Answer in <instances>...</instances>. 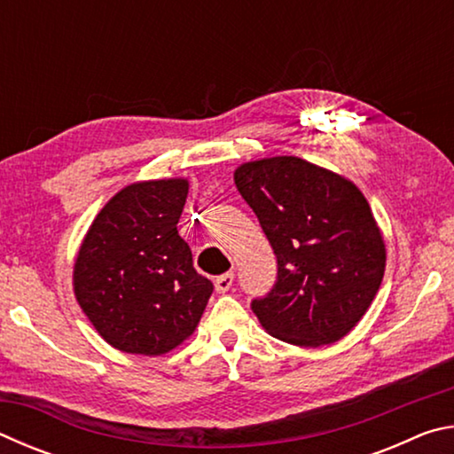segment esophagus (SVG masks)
<instances>
[{
    "instance_id": "esophagus-1",
    "label": "esophagus",
    "mask_w": 454,
    "mask_h": 454,
    "mask_svg": "<svg viewBox=\"0 0 454 454\" xmlns=\"http://www.w3.org/2000/svg\"><path fill=\"white\" fill-rule=\"evenodd\" d=\"M232 284H234V274L232 272L222 274V276H218L216 280H214V286H216V292H220V294H224V292L232 288Z\"/></svg>"
}]
</instances>
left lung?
<instances>
[{
  "label": "left lung",
  "mask_w": 454,
  "mask_h": 454,
  "mask_svg": "<svg viewBox=\"0 0 454 454\" xmlns=\"http://www.w3.org/2000/svg\"><path fill=\"white\" fill-rule=\"evenodd\" d=\"M234 184L278 260V280L252 310L270 336L304 348L333 344L380 288L387 246L355 182L296 156L236 168Z\"/></svg>",
  "instance_id": "obj_1"
}]
</instances>
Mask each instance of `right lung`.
I'll return each mask as SVG.
<instances>
[{
	"mask_svg": "<svg viewBox=\"0 0 454 454\" xmlns=\"http://www.w3.org/2000/svg\"><path fill=\"white\" fill-rule=\"evenodd\" d=\"M186 178L134 182L98 212L74 262V294L107 344L160 356L194 334L212 282L178 234Z\"/></svg>",
	"mask_w": 454,
	"mask_h": 454,
	"instance_id": "add662e5",
	"label": "right lung"
}]
</instances>
